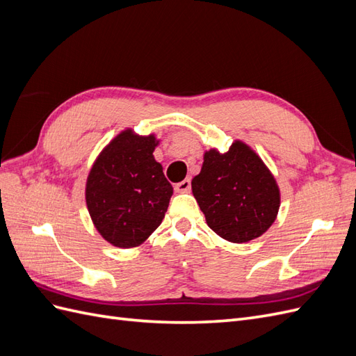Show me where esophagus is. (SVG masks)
<instances>
[{"label": "esophagus", "mask_w": 356, "mask_h": 356, "mask_svg": "<svg viewBox=\"0 0 356 356\" xmlns=\"http://www.w3.org/2000/svg\"><path fill=\"white\" fill-rule=\"evenodd\" d=\"M190 188H191V181L188 178L178 182V184H175V191L177 193H187V191H190Z\"/></svg>", "instance_id": "34e87169"}]
</instances>
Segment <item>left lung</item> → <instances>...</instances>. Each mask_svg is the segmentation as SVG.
Listing matches in <instances>:
<instances>
[{
  "mask_svg": "<svg viewBox=\"0 0 356 356\" xmlns=\"http://www.w3.org/2000/svg\"><path fill=\"white\" fill-rule=\"evenodd\" d=\"M191 190L207 224L233 243L260 238L281 207V191L272 172L242 141H234L225 153L215 148L204 153Z\"/></svg>",
  "mask_w": 356,
  "mask_h": 356,
  "instance_id": "1",
  "label": "left lung"
}]
</instances>
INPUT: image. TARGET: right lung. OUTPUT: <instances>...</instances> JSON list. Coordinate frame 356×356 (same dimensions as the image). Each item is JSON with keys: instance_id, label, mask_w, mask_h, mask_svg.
<instances>
[{"instance_id": "right-lung-1", "label": "right lung", "mask_w": 356, "mask_h": 356, "mask_svg": "<svg viewBox=\"0 0 356 356\" xmlns=\"http://www.w3.org/2000/svg\"><path fill=\"white\" fill-rule=\"evenodd\" d=\"M154 135L126 129L106 145L89 172L86 203L96 230L117 248H135L165 218L174 188L153 152Z\"/></svg>"}]
</instances>
